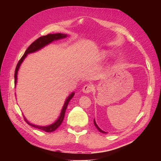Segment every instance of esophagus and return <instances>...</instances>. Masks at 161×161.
<instances>
[{
    "label": "esophagus",
    "instance_id": "obj_1",
    "mask_svg": "<svg viewBox=\"0 0 161 161\" xmlns=\"http://www.w3.org/2000/svg\"><path fill=\"white\" fill-rule=\"evenodd\" d=\"M92 89H93V87H92V85H90V84H86V85L84 86L82 88V92L85 94H88L92 91Z\"/></svg>",
    "mask_w": 161,
    "mask_h": 161
}]
</instances>
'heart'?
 Wrapping results in <instances>:
<instances>
[{
  "label": "heart",
  "mask_w": 161,
  "mask_h": 161,
  "mask_svg": "<svg viewBox=\"0 0 161 161\" xmlns=\"http://www.w3.org/2000/svg\"><path fill=\"white\" fill-rule=\"evenodd\" d=\"M107 53L106 51H102L99 53V59H105L106 58H107Z\"/></svg>",
  "instance_id": "b5f03b06"
}]
</instances>
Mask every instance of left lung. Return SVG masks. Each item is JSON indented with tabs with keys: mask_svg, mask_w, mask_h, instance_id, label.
<instances>
[{
	"mask_svg": "<svg viewBox=\"0 0 161 161\" xmlns=\"http://www.w3.org/2000/svg\"><path fill=\"white\" fill-rule=\"evenodd\" d=\"M94 126H96V128H97V129L98 130H99V131H100L101 133H107V132L103 131V130H102V129H100V128H99V126H98V125L97 124V123H96V121H95V119H94Z\"/></svg>",
	"mask_w": 161,
	"mask_h": 161,
	"instance_id": "obj_1",
	"label": "left lung"
}]
</instances>
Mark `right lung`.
<instances>
[{
  "label": "right lung",
  "mask_w": 161,
  "mask_h": 161,
  "mask_svg": "<svg viewBox=\"0 0 161 161\" xmlns=\"http://www.w3.org/2000/svg\"><path fill=\"white\" fill-rule=\"evenodd\" d=\"M67 36H68V35L67 34H62V33L48 34L47 35H45V36H42V37H39L38 39L35 40V42H32V44L29 46L28 48L27 49L26 51L25 52V53H24V54H23V56L22 57L21 59H20V61L18 62L17 66H16L15 71V76H14V77H15V85H16V84H17L18 70H19V69H20V67L21 64L23 63L24 59H25V58L28 54L35 53V52L41 50L42 48L45 47L46 45L50 44V43L53 42V41L63 39V38L67 37ZM74 95H75V92H72V94L69 95V97L67 98V99H66V101H65V102L64 103L63 107H62V108L60 115H59V118L58 119V120H57L55 122H54L53 124L49 125V126H37V125H35V124H32L31 123H30L28 120L26 119L25 116H24V119H25V120L26 121L27 123H28V124L31 125V126H32V127H35V128H36V129L42 130H45V131H46V132H53V131H54V130H55L57 129H58V128L59 126H60L61 124L62 123V121H63L64 114H65V111H66L68 103H69V101L72 99V98L74 97Z\"/></svg>",
  "instance_id": "1"
}]
</instances>
